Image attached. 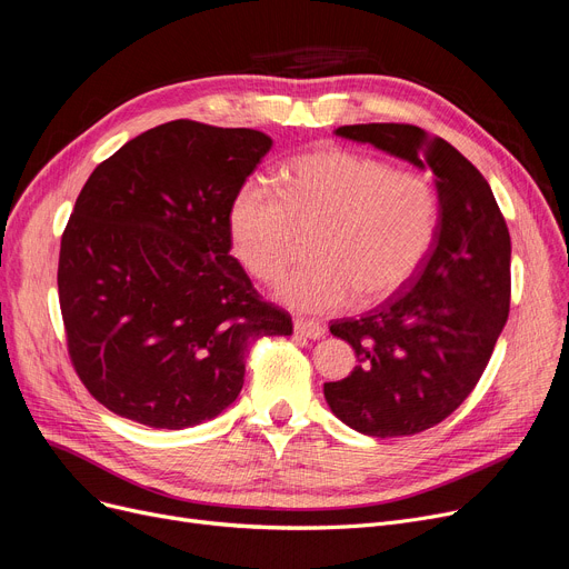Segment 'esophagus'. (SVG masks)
Returning <instances> with one entry per match:
<instances>
[{"label": "esophagus", "mask_w": 569, "mask_h": 569, "mask_svg": "<svg viewBox=\"0 0 569 569\" xmlns=\"http://www.w3.org/2000/svg\"><path fill=\"white\" fill-rule=\"evenodd\" d=\"M295 332L307 339H320L326 337V326L316 323V320H307V318H295Z\"/></svg>", "instance_id": "34e87169"}]
</instances>
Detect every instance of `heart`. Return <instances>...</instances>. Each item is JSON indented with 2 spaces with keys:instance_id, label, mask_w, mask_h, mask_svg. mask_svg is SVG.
I'll use <instances>...</instances> for the list:
<instances>
[{
  "instance_id": "b5f03b06",
  "label": "heart",
  "mask_w": 569,
  "mask_h": 569,
  "mask_svg": "<svg viewBox=\"0 0 569 569\" xmlns=\"http://www.w3.org/2000/svg\"><path fill=\"white\" fill-rule=\"evenodd\" d=\"M283 192L264 179L243 181L230 207L239 260L262 281H279L300 253V228L318 234L313 264L290 274L279 298L305 313L375 305L400 292L423 267L439 226L435 183L388 160L320 148L292 158Z\"/></svg>"
}]
</instances>
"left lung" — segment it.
<instances>
[{"mask_svg":"<svg viewBox=\"0 0 569 569\" xmlns=\"http://www.w3.org/2000/svg\"><path fill=\"white\" fill-rule=\"evenodd\" d=\"M339 137L372 143L430 169L439 194L432 251L409 290L330 332L349 341L353 372L323 386L341 423L369 437H407L451 416L475 390L509 316L511 239L481 171L416 126H343Z\"/></svg>","mask_w":569,"mask_h":569,"instance_id":"8db88e82","label":"left lung"}]
</instances>
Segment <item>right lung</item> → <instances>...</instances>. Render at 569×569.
Returning <instances> with one entry per match:
<instances>
[{
	"instance_id": "obj_1",
	"label": "right lung",
	"mask_w": 569,
	"mask_h": 569,
	"mask_svg": "<svg viewBox=\"0 0 569 569\" xmlns=\"http://www.w3.org/2000/svg\"><path fill=\"white\" fill-rule=\"evenodd\" d=\"M271 139L171 120L97 167L60 243L58 292L77 375L109 411L183 430L241 392L258 337L290 335L230 256V207Z\"/></svg>"
}]
</instances>
